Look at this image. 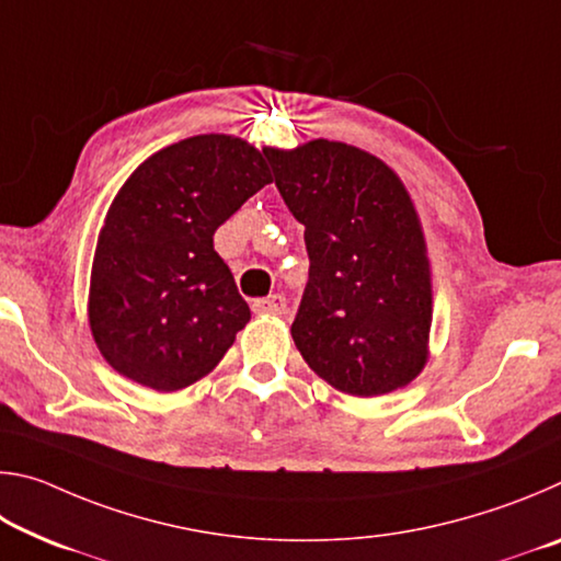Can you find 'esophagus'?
Returning <instances> with one entry per match:
<instances>
[{
  "label": "esophagus",
  "instance_id": "esophagus-1",
  "mask_svg": "<svg viewBox=\"0 0 561 561\" xmlns=\"http://www.w3.org/2000/svg\"><path fill=\"white\" fill-rule=\"evenodd\" d=\"M252 309L257 311V314L282 317V314H287V299H284L282 294H272V297H264V299L254 301Z\"/></svg>",
  "mask_w": 561,
  "mask_h": 561
}]
</instances>
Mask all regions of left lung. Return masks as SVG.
<instances>
[{
	"instance_id": "8db88e82",
	"label": "left lung",
	"mask_w": 561,
	"mask_h": 561,
	"mask_svg": "<svg viewBox=\"0 0 561 561\" xmlns=\"http://www.w3.org/2000/svg\"><path fill=\"white\" fill-rule=\"evenodd\" d=\"M264 156L309 252L291 324L304 360L351 396L411 383L428 358L433 297L403 183L376 156L324 138Z\"/></svg>"
}]
</instances>
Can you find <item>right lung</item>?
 Instances as JSON below:
<instances>
[{"mask_svg": "<svg viewBox=\"0 0 561 561\" xmlns=\"http://www.w3.org/2000/svg\"><path fill=\"white\" fill-rule=\"evenodd\" d=\"M264 153L222 133L185 138L118 190L93 257L89 321L103 358L130 381L195 383L250 321L213 234L272 183Z\"/></svg>", "mask_w": 561, "mask_h": 561, "instance_id": "right-lung-1", "label": "right lung"}]
</instances>
